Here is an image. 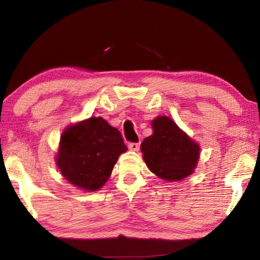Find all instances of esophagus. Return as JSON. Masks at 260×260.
Returning <instances> with one entry per match:
<instances>
[{
  "mask_svg": "<svg viewBox=\"0 0 260 260\" xmlns=\"http://www.w3.org/2000/svg\"><path fill=\"white\" fill-rule=\"evenodd\" d=\"M140 146H141L140 142H132L128 144V148L132 151H138L140 149Z\"/></svg>",
  "mask_w": 260,
  "mask_h": 260,
  "instance_id": "esophagus-1",
  "label": "esophagus"
}]
</instances>
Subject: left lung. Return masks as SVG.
<instances>
[{
    "mask_svg": "<svg viewBox=\"0 0 260 260\" xmlns=\"http://www.w3.org/2000/svg\"><path fill=\"white\" fill-rule=\"evenodd\" d=\"M152 127V135L141 144L149 170L166 181H178L191 174L200 157L199 144L169 117L156 118Z\"/></svg>",
    "mask_w": 260,
    "mask_h": 260,
    "instance_id": "left-lung-1",
    "label": "left lung"
}]
</instances>
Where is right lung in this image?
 Returning a JSON list of instances; mask_svg holds the SVG:
<instances>
[{
  "label": "right lung",
  "mask_w": 260,
  "mask_h": 260,
  "mask_svg": "<svg viewBox=\"0 0 260 260\" xmlns=\"http://www.w3.org/2000/svg\"><path fill=\"white\" fill-rule=\"evenodd\" d=\"M126 150L119 131L103 118H89L61 134L57 166L70 183L94 191L108 181L118 157Z\"/></svg>",
  "instance_id": "1"
}]
</instances>
